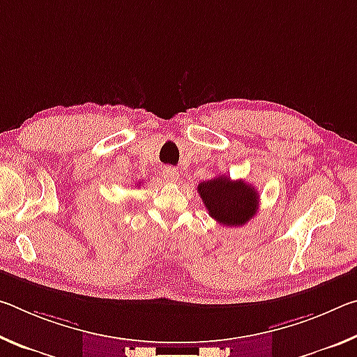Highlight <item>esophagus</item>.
<instances>
[{"label": "esophagus", "mask_w": 357, "mask_h": 357, "mask_svg": "<svg viewBox=\"0 0 357 357\" xmlns=\"http://www.w3.org/2000/svg\"><path fill=\"white\" fill-rule=\"evenodd\" d=\"M162 176H164V179L168 181V183H176L178 178H179V173H178L176 168L165 167L164 170H162Z\"/></svg>", "instance_id": "1"}]
</instances>
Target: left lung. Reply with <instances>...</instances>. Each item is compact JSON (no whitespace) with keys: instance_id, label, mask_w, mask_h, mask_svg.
<instances>
[{"instance_id":"left-lung-1","label":"left lung","mask_w":357,"mask_h":357,"mask_svg":"<svg viewBox=\"0 0 357 357\" xmlns=\"http://www.w3.org/2000/svg\"><path fill=\"white\" fill-rule=\"evenodd\" d=\"M198 193L209 215L220 225L243 227L255 215L258 193L245 181H231L228 176H217L198 184Z\"/></svg>"}]
</instances>
